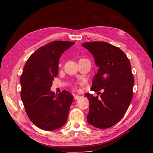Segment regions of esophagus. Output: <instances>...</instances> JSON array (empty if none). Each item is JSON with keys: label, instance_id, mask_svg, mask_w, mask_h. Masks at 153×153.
I'll return each instance as SVG.
<instances>
[{"label": "esophagus", "instance_id": "obj_1", "mask_svg": "<svg viewBox=\"0 0 153 153\" xmlns=\"http://www.w3.org/2000/svg\"><path fill=\"white\" fill-rule=\"evenodd\" d=\"M80 97V96H79V95H77V96H74V99H76V100H77V99H79V98Z\"/></svg>", "mask_w": 153, "mask_h": 153}]
</instances>
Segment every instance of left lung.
<instances>
[{
  "label": "left lung",
  "instance_id": "1",
  "mask_svg": "<svg viewBox=\"0 0 153 153\" xmlns=\"http://www.w3.org/2000/svg\"><path fill=\"white\" fill-rule=\"evenodd\" d=\"M82 46L93 54L99 67L91 89L103 90L100 99L85 94L90 101L87 121L98 128H110L122 119L133 98L134 77L130 62L119 48L107 42H85Z\"/></svg>",
  "mask_w": 153,
  "mask_h": 153
}]
</instances>
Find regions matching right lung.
Segmentation results:
<instances>
[{"label": "right lung", "mask_w": 153, "mask_h": 153, "mask_svg": "<svg viewBox=\"0 0 153 153\" xmlns=\"http://www.w3.org/2000/svg\"><path fill=\"white\" fill-rule=\"evenodd\" d=\"M75 42L53 41L37 49L27 60L20 79L21 99L30 120L39 128L53 131L68 119L73 96L67 91H51L58 74L62 54Z\"/></svg>", "instance_id": "add662e5"}]
</instances>
